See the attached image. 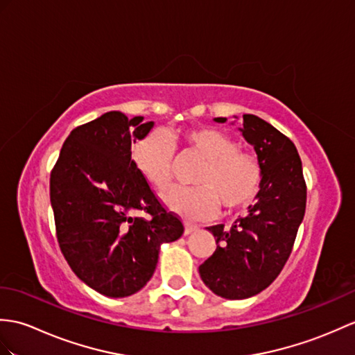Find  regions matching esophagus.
Wrapping results in <instances>:
<instances>
[{"instance_id": "esophagus-1", "label": "esophagus", "mask_w": 355, "mask_h": 355, "mask_svg": "<svg viewBox=\"0 0 355 355\" xmlns=\"http://www.w3.org/2000/svg\"><path fill=\"white\" fill-rule=\"evenodd\" d=\"M196 230H198V227L193 225V224H189V222H186V224H184V234H186V236L195 233Z\"/></svg>"}]
</instances>
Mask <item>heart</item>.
<instances>
[{"label": "heart", "instance_id": "1", "mask_svg": "<svg viewBox=\"0 0 355 355\" xmlns=\"http://www.w3.org/2000/svg\"><path fill=\"white\" fill-rule=\"evenodd\" d=\"M181 154L201 160L192 183L196 187H174L163 195L168 207L186 219L204 220L216 215L219 204L232 211L254 201L261 184V166L254 154L239 150V144L213 127L191 128L180 135ZM171 139L153 130L137 140L131 157L139 174L157 191L172 181Z\"/></svg>", "mask_w": 355, "mask_h": 355}]
</instances>
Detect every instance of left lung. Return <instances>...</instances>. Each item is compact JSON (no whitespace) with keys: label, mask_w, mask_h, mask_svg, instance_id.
<instances>
[{"label":"left lung","mask_w":355,"mask_h":355,"mask_svg":"<svg viewBox=\"0 0 355 355\" xmlns=\"http://www.w3.org/2000/svg\"><path fill=\"white\" fill-rule=\"evenodd\" d=\"M241 130L261 166L259 201L232 228L207 227L218 246L200 266L205 286L227 300L257 295L279 275L291 257L307 201L302 163L292 140L255 114H243Z\"/></svg>","instance_id":"8db88e82"}]
</instances>
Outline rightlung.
<instances>
[{
    "instance_id": "right-lung-1",
    "label": "right lung",
    "mask_w": 355,
    "mask_h": 355,
    "mask_svg": "<svg viewBox=\"0 0 355 355\" xmlns=\"http://www.w3.org/2000/svg\"><path fill=\"white\" fill-rule=\"evenodd\" d=\"M142 119L107 112L76 127L49 177L63 257L81 282L110 298L142 289L154 274L160 245L184 232L131 159V144L153 127Z\"/></svg>"
}]
</instances>
